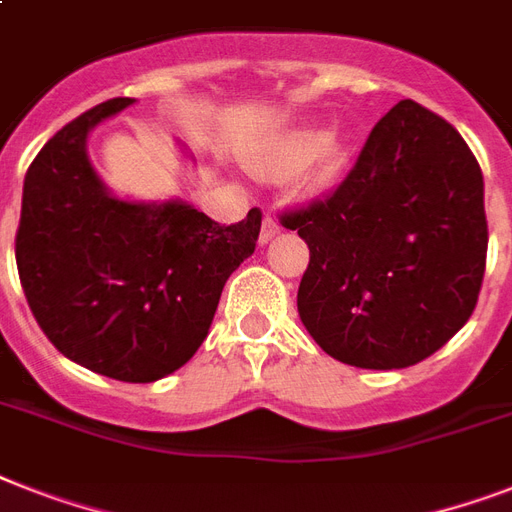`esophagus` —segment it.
Segmentation results:
<instances>
[{"label":"esophagus","mask_w":512,"mask_h":512,"mask_svg":"<svg viewBox=\"0 0 512 512\" xmlns=\"http://www.w3.org/2000/svg\"><path fill=\"white\" fill-rule=\"evenodd\" d=\"M281 231V225L276 223V217L265 215L263 217V228H260V244H268L271 239H276Z\"/></svg>","instance_id":"obj_1"}]
</instances>
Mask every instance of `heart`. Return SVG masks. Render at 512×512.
I'll return each instance as SVG.
<instances>
[{"instance_id": "b5f03b06", "label": "heart", "mask_w": 512, "mask_h": 512, "mask_svg": "<svg viewBox=\"0 0 512 512\" xmlns=\"http://www.w3.org/2000/svg\"><path fill=\"white\" fill-rule=\"evenodd\" d=\"M348 156L337 138L324 130L292 132L249 159V170L260 177H295L300 171V188L311 196L329 193L342 180Z\"/></svg>"}]
</instances>
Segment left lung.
<instances>
[{"mask_svg":"<svg viewBox=\"0 0 512 512\" xmlns=\"http://www.w3.org/2000/svg\"><path fill=\"white\" fill-rule=\"evenodd\" d=\"M311 249L297 311L324 353L404 369L452 340L478 303L489 228L468 143L401 100L332 196L281 217Z\"/></svg>","mask_w":512,"mask_h":512,"instance_id":"8db88e82","label":"left lung"}]
</instances>
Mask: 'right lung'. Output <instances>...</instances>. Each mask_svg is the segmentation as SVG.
<instances>
[{
  "label": "right lung",
  "mask_w": 512,
  "mask_h": 512,
  "mask_svg": "<svg viewBox=\"0 0 512 512\" xmlns=\"http://www.w3.org/2000/svg\"><path fill=\"white\" fill-rule=\"evenodd\" d=\"M132 103L106 100L44 143L23 180L15 260L31 313L63 356L103 377L156 382L199 350L263 215L220 225L183 199L116 196L87 138Z\"/></svg>",
  "instance_id": "obj_1"
}]
</instances>
